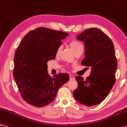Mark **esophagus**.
<instances>
[{"instance_id": "obj_1", "label": "esophagus", "mask_w": 127, "mask_h": 127, "mask_svg": "<svg viewBox=\"0 0 127 127\" xmlns=\"http://www.w3.org/2000/svg\"><path fill=\"white\" fill-rule=\"evenodd\" d=\"M70 80H74V79H75V77H74V76L70 74Z\"/></svg>"}]
</instances>
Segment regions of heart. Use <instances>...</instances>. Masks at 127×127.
Listing matches in <instances>:
<instances>
[{
	"instance_id": "1",
	"label": "heart",
	"mask_w": 127,
	"mask_h": 127,
	"mask_svg": "<svg viewBox=\"0 0 127 127\" xmlns=\"http://www.w3.org/2000/svg\"><path fill=\"white\" fill-rule=\"evenodd\" d=\"M69 45L72 49V50L75 54L79 53V52H82L83 53L84 50V46L83 44L77 40H73L71 41L69 43ZM62 49V47L61 45H60L57 47L56 50V56H58L60 55Z\"/></svg>"
}]
</instances>
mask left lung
Returning <instances> with one entry per match:
<instances>
[{
	"label": "left lung",
	"instance_id": "left-lung-1",
	"mask_svg": "<svg viewBox=\"0 0 127 127\" xmlns=\"http://www.w3.org/2000/svg\"><path fill=\"white\" fill-rule=\"evenodd\" d=\"M77 39L85 44V57L82 64L92 70L86 80L75 77L78 87L73 95L79 103L93 106L105 99L115 83L118 61L115 49L111 39L96 28L87 29Z\"/></svg>",
	"mask_w": 127,
	"mask_h": 127
}]
</instances>
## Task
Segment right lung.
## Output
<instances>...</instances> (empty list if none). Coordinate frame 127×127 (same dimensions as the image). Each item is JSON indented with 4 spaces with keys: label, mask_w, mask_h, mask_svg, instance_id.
I'll list each match as a JSON object with an SVG mask.
<instances>
[{
    "label": "right lung",
    "mask_w": 127,
    "mask_h": 127,
    "mask_svg": "<svg viewBox=\"0 0 127 127\" xmlns=\"http://www.w3.org/2000/svg\"><path fill=\"white\" fill-rule=\"evenodd\" d=\"M67 32L46 27L29 32L20 42L14 57L13 74L20 95L26 102L38 107L53 102L58 90L69 75L48 74L47 62L56 57V50Z\"/></svg>",
    "instance_id": "add662e5"
}]
</instances>
